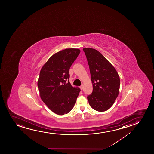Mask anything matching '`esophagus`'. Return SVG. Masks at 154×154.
Returning a JSON list of instances; mask_svg holds the SVG:
<instances>
[{"label":"esophagus","instance_id":"34e87169","mask_svg":"<svg viewBox=\"0 0 154 154\" xmlns=\"http://www.w3.org/2000/svg\"><path fill=\"white\" fill-rule=\"evenodd\" d=\"M80 88L81 90L83 89V88H84V85H82L80 87Z\"/></svg>","mask_w":154,"mask_h":154}]
</instances>
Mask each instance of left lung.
Instances as JSON below:
<instances>
[{"mask_svg":"<svg viewBox=\"0 0 154 154\" xmlns=\"http://www.w3.org/2000/svg\"><path fill=\"white\" fill-rule=\"evenodd\" d=\"M89 66L93 92L87 96L89 103L98 112L109 109L118 97L120 78L114 66L95 49L83 48Z\"/></svg>","mask_w":154,"mask_h":154,"instance_id":"left-lung-1","label":"left lung"}]
</instances>
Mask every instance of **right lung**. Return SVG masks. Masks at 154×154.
Instances as JSON below:
<instances>
[{
  "label": "right lung",
  "instance_id": "right-lung-1",
  "mask_svg": "<svg viewBox=\"0 0 154 154\" xmlns=\"http://www.w3.org/2000/svg\"><path fill=\"white\" fill-rule=\"evenodd\" d=\"M80 53L76 48L60 51L51 56L40 70L37 82L40 98L57 115L70 112L80 92L79 88L73 87L69 82L70 67Z\"/></svg>",
  "mask_w": 154,
  "mask_h": 154
}]
</instances>
